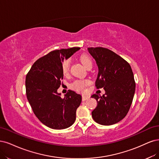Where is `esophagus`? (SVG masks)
Returning <instances> with one entry per match:
<instances>
[{"mask_svg": "<svg viewBox=\"0 0 159 159\" xmlns=\"http://www.w3.org/2000/svg\"><path fill=\"white\" fill-rule=\"evenodd\" d=\"M89 98H90V96H89L83 95V96H82V100H83V101H85V100H86L87 99H89Z\"/></svg>", "mask_w": 159, "mask_h": 159, "instance_id": "esophagus-1", "label": "esophagus"}]
</instances>
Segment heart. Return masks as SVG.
Masks as SVG:
<instances>
[{"label": "heart", "instance_id": "obj_1", "mask_svg": "<svg viewBox=\"0 0 159 159\" xmlns=\"http://www.w3.org/2000/svg\"><path fill=\"white\" fill-rule=\"evenodd\" d=\"M80 61L84 65V67L87 68L89 66H92L93 64V61L90 58V56L87 54H83L80 55ZM69 66H70V61L69 59H65L62 65H61V69H62V72L64 75H66L69 71ZM90 84V81L89 80H77L71 84L72 89L76 91H80L83 92L85 90L86 87Z\"/></svg>", "mask_w": 159, "mask_h": 159}]
</instances>
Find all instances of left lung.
I'll return each mask as SVG.
<instances>
[{"mask_svg": "<svg viewBox=\"0 0 159 159\" xmlns=\"http://www.w3.org/2000/svg\"><path fill=\"white\" fill-rule=\"evenodd\" d=\"M98 66L96 89L105 94H93L98 105L92 111L93 120L103 125L116 124L128 113L134 98L135 82L129 63L112 51L102 47L89 48Z\"/></svg>", "mask_w": 159, "mask_h": 159, "instance_id": "obj_1", "label": "left lung"}]
</instances>
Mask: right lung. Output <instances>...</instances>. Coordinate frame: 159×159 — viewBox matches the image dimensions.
Returning <instances> with one entry per match:
<instances>
[{"instance_id":"obj_1","label":"right lung","mask_w":159,"mask_h":159,"mask_svg":"<svg viewBox=\"0 0 159 159\" xmlns=\"http://www.w3.org/2000/svg\"><path fill=\"white\" fill-rule=\"evenodd\" d=\"M79 49L71 48L52 51L35 61L25 77V93L34 114L52 129H65L76 120L81 96L69 90L62 98L57 89L63 79L62 61Z\"/></svg>"}]
</instances>
